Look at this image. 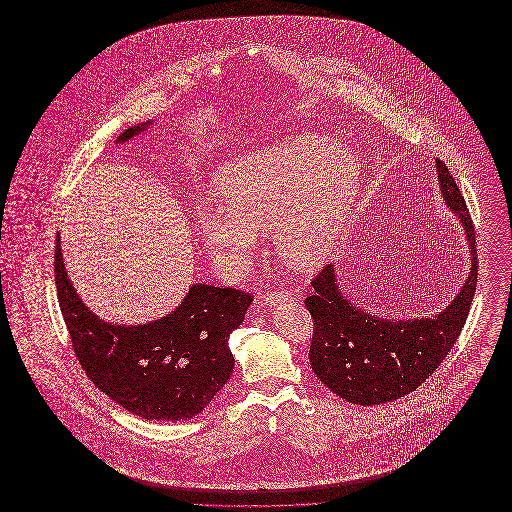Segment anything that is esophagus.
Listing matches in <instances>:
<instances>
[{
  "mask_svg": "<svg viewBox=\"0 0 512 512\" xmlns=\"http://www.w3.org/2000/svg\"><path fill=\"white\" fill-rule=\"evenodd\" d=\"M290 299V293L288 292H270L265 293V303L268 307H276V305H282Z\"/></svg>",
  "mask_w": 512,
  "mask_h": 512,
  "instance_id": "1",
  "label": "esophagus"
}]
</instances>
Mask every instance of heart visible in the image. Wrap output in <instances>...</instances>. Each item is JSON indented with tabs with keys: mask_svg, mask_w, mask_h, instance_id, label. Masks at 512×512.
I'll return each mask as SVG.
<instances>
[{
	"mask_svg": "<svg viewBox=\"0 0 512 512\" xmlns=\"http://www.w3.org/2000/svg\"><path fill=\"white\" fill-rule=\"evenodd\" d=\"M359 186V163L324 134H299L245 153L220 174L224 203L197 211V228L213 261L242 276L272 232L278 257L295 270L318 267L340 232Z\"/></svg>",
	"mask_w": 512,
	"mask_h": 512,
	"instance_id": "heart-1",
	"label": "heart"
}]
</instances>
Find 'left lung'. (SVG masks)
Masks as SVG:
<instances>
[{
	"label": "left lung",
	"instance_id": "left-lung-1",
	"mask_svg": "<svg viewBox=\"0 0 512 512\" xmlns=\"http://www.w3.org/2000/svg\"><path fill=\"white\" fill-rule=\"evenodd\" d=\"M439 194L459 220L470 253V272L451 303L434 317L388 318L355 305L338 282L336 265L313 280L305 307L315 320L309 359L318 380L355 405H382L409 395L447 357L468 317L478 255L464 197L443 161L436 159Z\"/></svg>",
	"mask_w": 512,
	"mask_h": 512
}]
</instances>
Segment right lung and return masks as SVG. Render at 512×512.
Segmentation results:
<instances>
[{"instance_id": "right-lung-1", "label": "right lung", "mask_w": 512, "mask_h": 512, "mask_svg": "<svg viewBox=\"0 0 512 512\" xmlns=\"http://www.w3.org/2000/svg\"><path fill=\"white\" fill-rule=\"evenodd\" d=\"M147 121L117 138L126 144L146 132ZM55 286L74 353L88 378L128 413L176 422L201 413L230 380V334L240 328L251 295L192 284L180 305L146 324H113L99 318L76 293L61 240L55 245Z\"/></svg>"}]
</instances>
